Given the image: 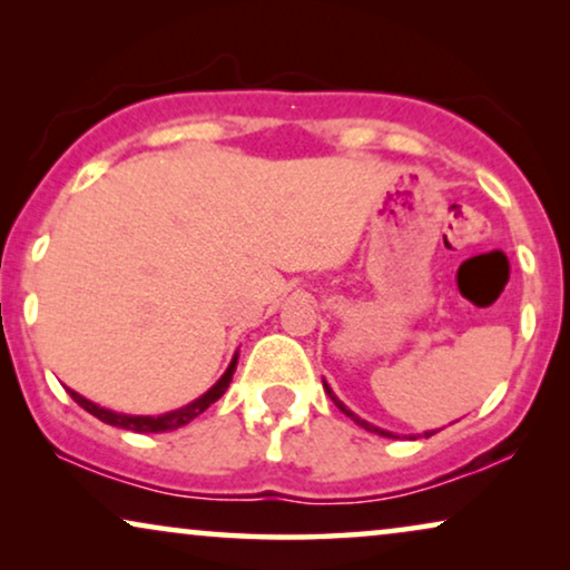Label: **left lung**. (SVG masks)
I'll return each instance as SVG.
<instances>
[{
	"instance_id": "left-lung-1",
	"label": "left lung",
	"mask_w": 570,
	"mask_h": 570,
	"mask_svg": "<svg viewBox=\"0 0 570 570\" xmlns=\"http://www.w3.org/2000/svg\"><path fill=\"white\" fill-rule=\"evenodd\" d=\"M324 389H326V394H330V396H332V402H334V404H337V407H340L342 412H345V415H347V417H353L357 425H361V428H365V431H368V433H379V435H389V439H394V435H392V433L381 431V428H376V425H371V423H365V420H361V417H357V415H355V412H350V410L345 407V404H342V402L337 400V396H334V394H332V389H330V384H326V381H324ZM428 435H433V433H425V439H428Z\"/></svg>"
}]
</instances>
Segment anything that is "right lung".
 I'll list each match as a JSON object with an SVG mask.
<instances>
[{
	"label": "right lung",
	"mask_w": 570,
	"mask_h": 570,
	"mask_svg": "<svg viewBox=\"0 0 570 570\" xmlns=\"http://www.w3.org/2000/svg\"><path fill=\"white\" fill-rule=\"evenodd\" d=\"M233 371H236V357H233V363L228 365V371L223 373V379L217 381V384L209 389L207 394H202L199 400H194L191 404H186L181 410H174V412H166V415H158V417H145V415H121V412H111L106 407H98V404H92L90 400H85L72 389H67L69 396L80 404L82 410H88L90 415H96L98 420H104L108 425H116V428H124V431H135V433H163V431H176V428H181L186 423H191L194 417H199L202 412H205L209 404L220 400L225 394V389H228L230 379H233Z\"/></svg>",
	"instance_id": "add662e5"
}]
</instances>
